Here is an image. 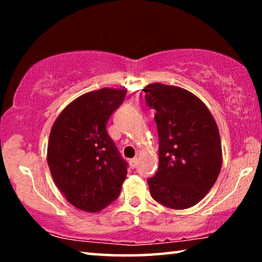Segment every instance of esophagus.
<instances>
[{
	"label": "esophagus",
	"instance_id": "obj_1",
	"mask_svg": "<svg viewBox=\"0 0 262 262\" xmlns=\"http://www.w3.org/2000/svg\"><path fill=\"white\" fill-rule=\"evenodd\" d=\"M137 162H139V159H137L136 157H135V158H133V159H130V161H129V165H130V167H132V168L136 167V165H137Z\"/></svg>",
	"mask_w": 262,
	"mask_h": 262
}]
</instances>
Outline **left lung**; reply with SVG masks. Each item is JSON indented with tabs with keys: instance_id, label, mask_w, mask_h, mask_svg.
<instances>
[{
	"instance_id": "1",
	"label": "left lung",
	"mask_w": 262,
	"mask_h": 262,
	"mask_svg": "<svg viewBox=\"0 0 262 262\" xmlns=\"http://www.w3.org/2000/svg\"><path fill=\"white\" fill-rule=\"evenodd\" d=\"M143 91L149 107L156 110L159 139L150 193L167 208L187 209L206 196L221 172L219 127L206 104L183 88L152 83Z\"/></svg>"
}]
</instances>
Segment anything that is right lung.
<instances>
[{"label": "right lung", "instance_id": "right-lung-1", "mask_svg": "<svg viewBox=\"0 0 262 262\" xmlns=\"http://www.w3.org/2000/svg\"><path fill=\"white\" fill-rule=\"evenodd\" d=\"M126 94V89L112 88L84 94L66 106L52 126L48 166L56 187L79 210L98 212L120 194L127 163L106 123Z\"/></svg>", "mask_w": 262, "mask_h": 262}]
</instances>
